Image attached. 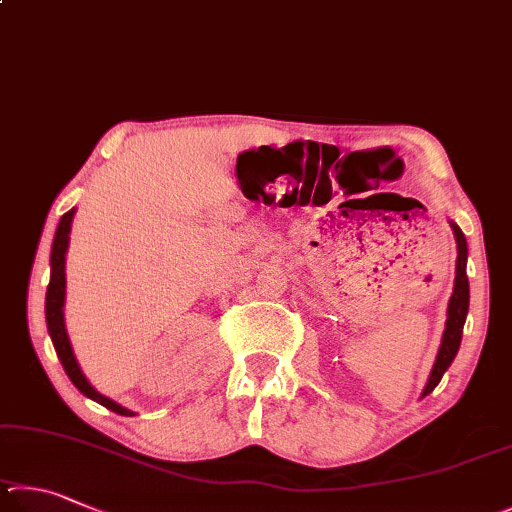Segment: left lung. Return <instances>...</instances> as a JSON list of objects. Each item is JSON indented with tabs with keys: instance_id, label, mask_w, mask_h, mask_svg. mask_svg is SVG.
<instances>
[{
	"instance_id": "1",
	"label": "left lung",
	"mask_w": 512,
	"mask_h": 512,
	"mask_svg": "<svg viewBox=\"0 0 512 512\" xmlns=\"http://www.w3.org/2000/svg\"><path fill=\"white\" fill-rule=\"evenodd\" d=\"M452 231L456 238V276H454V292L450 297V306H447V321H445V333L441 339V348H438L434 369L429 373V380L423 389V398L427 393H432L436 389V384L441 382L443 373L450 369V364L454 362L456 353H459L461 346V335H463V324L465 317H468V308H470V283H468V274H465V265H468V242H465L463 231L459 229V224L452 222Z\"/></svg>"
}]
</instances>
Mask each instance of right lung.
Listing matches in <instances>:
<instances>
[{
  "mask_svg": "<svg viewBox=\"0 0 512 512\" xmlns=\"http://www.w3.org/2000/svg\"><path fill=\"white\" fill-rule=\"evenodd\" d=\"M74 213H76V209H71L62 215L58 229H56V238H53V247H51V281L47 288V306H44V310H47V328H49L51 342L58 353V360L62 362V369H65L69 380L74 382V387L83 393V396L96 400L98 405L107 407L119 416H134L130 409H125L119 405V402H114L107 396H103V393H98L92 384H89L83 371H80L74 351H71L67 328H65V312H62V306H65V288H67L65 254L69 247V231H71V220H74Z\"/></svg>",
  "mask_w": 512,
  "mask_h": 512,
  "instance_id": "add662e5",
  "label": "right lung"
}]
</instances>
